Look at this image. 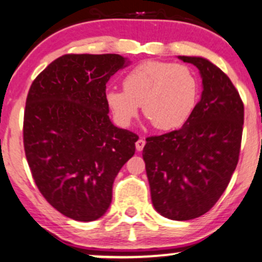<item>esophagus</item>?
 Listing matches in <instances>:
<instances>
[{
    "instance_id": "obj_1",
    "label": "esophagus",
    "mask_w": 262,
    "mask_h": 262,
    "mask_svg": "<svg viewBox=\"0 0 262 262\" xmlns=\"http://www.w3.org/2000/svg\"><path fill=\"white\" fill-rule=\"evenodd\" d=\"M144 145H145V140L144 139H142V138H140V139L137 140L136 148H137L138 151H142L143 148H144Z\"/></svg>"
}]
</instances>
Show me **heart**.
<instances>
[{
    "instance_id": "obj_1",
    "label": "heart",
    "mask_w": 262,
    "mask_h": 262,
    "mask_svg": "<svg viewBox=\"0 0 262 262\" xmlns=\"http://www.w3.org/2000/svg\"><path fill=\"white\" fill-rule=\"evenodd\" d=\"M200 83L190 67L173 62L144 61L123 78V91L111 89L105 102L119 124L129 125L143 113L159 130L185 124L199 99Z\"/></svg>"
}]
</instances>
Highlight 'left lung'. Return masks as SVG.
Instances as JSON below:
<instances>
[{
  "instance_id": "8db88e82",
  "label": "left lung",
  "mask_w": 262,
  "mask_h": 262,
  "mask_svg": "<svg viewBox=\"0 0 262 262\" xmlns=\"http://www.w3.org/2000/svg\"><path fill=\"white\" fill-rule=\"evenodd\" d=\"M178 58L199 70L201 98L182 128L146 138L143 159L155 210L184 221L208 212L225 191L240 154L244 104L214 63L203 57Z\"/></svg>"
}]
</instances>
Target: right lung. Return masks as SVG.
<instances>
[{"mask_svg":"<svg viewBox=\"0 0 262 262\" xmlns=\"http://www.w3.org/2000/svg\"><path fill=\"white\" fill-rule=\"evenodd\" d=\"M119 54H64L37 76L24 120L25 153L37 188L64 216L94 221L112 203L137 134L109 119L105 84L129 64Z\"/></svg>","mask_w":262,"mask_h":262,"instance_id":"add662e5","label":"right lung"}]
</instances>
